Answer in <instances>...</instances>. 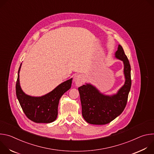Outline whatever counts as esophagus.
<instances>
[{
  "label": "esophagus",
  "mask_w": 154,
  "mask_h": 154,
  "mask_svg": "<svg viewBox=\"0 0 154 154\" xmlns=\"http://www.w3.org/2000/svg\"><path fill=\"white\" fill-rule=\"evenodd\" d=\"M84 76L82 74H78L74 77V82L77 86H81L84 82Z\"/></svg>",
  "instance_id": "esophagus-1"
}]
</instances>
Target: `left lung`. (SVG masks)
I'll return each instance as SVG.
<instances>
[{"instance_id": "obj_1", "label": "left lung", "mask_w": 154, "mask_h": 154, "mask_svg": "<svg viewBox=\"0 0 154 154\" xmlns=\"http://www.w3.org/2000/svg\"><path fill=\"white\" fill-rule=\"evenodd\" d=\"M115 57L123 61L125 79L124 85L116 94L105 95L90 83L83 85L78 88L82 116L88 123L95 125L108 124L120 115L126 106L131 85L130 64L121 45L118 46Z\"/></svg>"}]
</instances>
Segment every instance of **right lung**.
Returning <instances> with one entry per match:
<instances>
[{"label":"right lung","instance_id":"add662e5","mask_svg":"<svg viewBox=\"0 0 154 154\" xmlns=\"http://www.w3.org/2000/svg\"><path fill=\"white\" fill-rule=\"evenodd\" d=\"M16 84V96L20 105L26 116L36 123H51L54 122L58 115V106L62 95L69 90L72 79L65 81L51 92L41 97H33L25 94L19 83V71Z\"/></svg>","mask_w":154,"mask_h":154}]
</instances>
